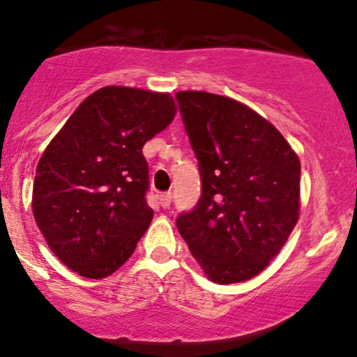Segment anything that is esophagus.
<instances>
[{
	"mask_svg": "<svg viewBox=\"0 0 357 357\" xmlns=\"http://www.w3.org/2000/svg\"><path fill=\"white\" fill-rule=\"evenodd\" d=\"M159 200H160V207H162V208H169V205H171V200H172L171 191H167V193L160 195Z\"/></svg>",
	"mask_w": 357,
	"mask_h": 357,
	"instance_id": "esophagus-1",
	"label": "esophagus"
}]
</instances>
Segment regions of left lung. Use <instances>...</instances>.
I'll use <instances>...</instances> for the list:
<instances>
[{
    "instance_id": "1",
    "label": "left lung",
    "mask_w": 357,
    "mask_h": 357,
    "mask_svg": "<svg viewBox=\"0 0 357 357\" xmlns=\"http://www.w3.org/2000/svg\"><path fill=\"white\" fill-rule=\"evenodd\" d=\"M176 99L202 178L200 200L176 226L210 280L243 282L279 255L298 222L301 164L245 104L197 90Z\"/></svg>"
}]
</instances>
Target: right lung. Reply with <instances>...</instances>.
Returning a JSON list of instances; mask_svg holds the SVG:
<instances>
[{
    "mask_svg": "<svg viewBox=\"0 0 357 357\" xmlns=\"http://www.w3.org/2000/svg\"><path fill=\"white\" fill-rule=\"evenodd\" d=\"M176 114L169 93L102 87L77 107L36 169L32 210L52 253L87 279L133 255L153 217L142 149Z\"/></svg>",
    "mask_w": 357,
    "mask_h": 357,
    "instance_id": "1",
    "label": "right lung"
}]
</instances>
